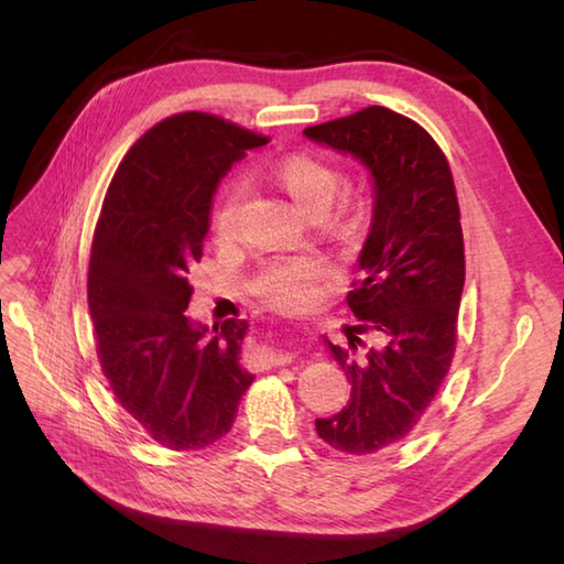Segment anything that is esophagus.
Listing matches in <instances>:
<instances>
[{
  "label": "esophagus",
  "mask_w": 564,
  "mask_h": 564,
  "mask_svg": "<svg viewBox=\"0 0 564 564\" xmlns=\"http://www.w3.org/2000/svg\"><path fill=\"white\" fill-rule=\"evenodd\" d=\"M293 358H295L293 351H285L281 346H271V349H267V354H263V366H285L291 364Z\"/></svg>",
  "instance_id": "1"
}]
</instances>
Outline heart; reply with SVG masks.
<instances>
[{
  "mask_svg": "<svg viewBox=\"0 0 564 564\" xmlns=\"http://www.w3.org/2000/svg\"><path fill=\"white\" fill-rule=\"evenodd\" d=\"M271 174L285 194L313 218L332 206L341 186V176L332 164L303 152L289 154V158L275 162ZM239 203H242V186L239 184L227 186L215 203L213 232L220 239L232 237ZM317 273L319 267L310 259H275L261 269L257 291L275 307H297L313 295V281Z\"/></svg>",
  "mask_w": 564,
  "mask_h": 564,
  "instance_id": "heart-1",
  "label": "heart"
}]
</instances>
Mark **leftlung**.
Instances as JSON below:
<instances>
[{
  "label": "left lung",
  "mask_w": 564,
  "mask_h": 564,
  "mask_svg": "<svg viewBox=\"0 0 564 564\" xmlns=\"http://www.w3.org/2000/svg\"><path fill=\"white\" fill-rule=\"evenodd\" d=\"M303 135L351 154L373 186L358 254L361 281L346 295L361 325L346 332L351 349L325 337L351 380V402L315 419L317 436L332 448L368 455L410 434L451 368L465 283L458 198L434 138L386 106L305 128ZM366 330L375 346L358 352L357 334Z\"/></svg>",
  "instance_id": "1"
}]
</instances>
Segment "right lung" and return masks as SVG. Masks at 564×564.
<instances>
[{
	"instance_id": "right-lung-1",
	"label": "right lung",
	"mask_w": 564,
	"mask_h": 564,
	"mask_svg": "<svg viewBox=\"0 0 564 564\" xmlns=\"http://www.w3.org/2000/svg\"><path fill=\"white\" fill-rule=\"evenodd\" d=\"M267 142L210 113L172 116L130 148L104 198L87 283L101 370L123 410L172 451L220 441L254 380L242 366L249 322L208 329L184 310L220 178Z\"/></svg>"
}]
</instances>
